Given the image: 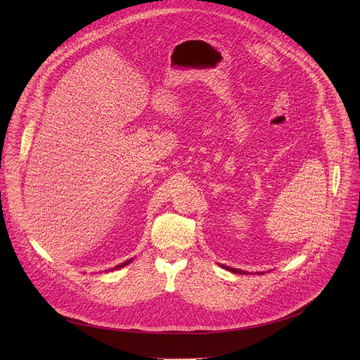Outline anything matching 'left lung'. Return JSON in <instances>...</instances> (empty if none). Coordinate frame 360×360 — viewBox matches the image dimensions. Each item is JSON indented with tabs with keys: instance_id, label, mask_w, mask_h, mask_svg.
<instances>
[{
	"instance_id": "8db88e82",
	"label": "left lung",
	"mask_w": 360,
	"mask_h": 360,
	"mask_svg": "<svg viewBox=\"0 0 360 360\" xmlns=\"http://www.w3.org/2000/svg\"><path fill=\"white\" fill-rule=\"evenodd\" d=\"M222 268H225V269H228L229 272H233V274H243V275H246L248 272H245V271H240V269H235V268H229V266H224V265H221ZM259 274H264V272H259Z\"/></svg>"
}]
</instances>
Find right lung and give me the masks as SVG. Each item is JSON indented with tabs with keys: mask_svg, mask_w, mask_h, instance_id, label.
<instances>
[{
	"mask_svg": "<svg viewBox=\"0 0 360 360\" xmlns=\"http://www.w3.org/2000/svg\"><path fill=\"white\" fill-rule=\"evenodd\" d=\"M132 262V258L131 259H128V261H125L124 264H121V265H117L115 268H112V269H110V271H115V269H120V268H124V266H127L128 264H131Z\"/></svg>",
	"mask_w": 360,
	"mask_h": 360,
	"instance_id": "right-lung-1",
	"label": "right lung"
}]
</instances>
